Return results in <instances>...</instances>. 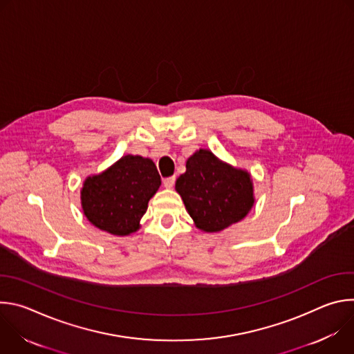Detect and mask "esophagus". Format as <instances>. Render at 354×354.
<instances>
[{
  "mask_svg": "<svg viewBox=\"0 0 354 354\" xmlns=\"http://www.w3.org/2000/svg\"><path fill=\"white\" fill-rule=\"evenodd\" d=\"M175 180H176L175 176H169V178H165V179L162 180V183H164L165 187H172V186L175 185Z\"/></svg>",
  "mask_w": 354,
  "mask_h": 354,
  "instance_id": "34e87169",
  "label": "esophagus"
}]
</instances>
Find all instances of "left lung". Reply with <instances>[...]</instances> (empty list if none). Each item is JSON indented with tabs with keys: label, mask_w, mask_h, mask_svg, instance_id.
I'll use <instances>...</instances> for the list:
<instances>
[{
	"label": "left lung",
	"mask_w": 354,
	"mask_h": 354,
	"mask_svg": "<svg viewBox=\"0 0 354 354\" xmlns=\"http://www.w3.org/2000/svg\"><path fill=\"white\" fill-rule=\"evenodd\" d=\"M175 187L196 227L206 232L238 223L255 201L250 175L221 162L207 149L196 151L187 160Z\"/></svg>",
	"instance_id": "8db88e82"
}]
</instances>
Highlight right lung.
Returning a JSON list of instances; mask_svg holds the SVG:
<instances>
[{
  "instance_id": "1",
  "label": "right lung",
  "mask_w": 354,
  "mask_h": 354,
  "mask_svg": "<svg viewBox=\"0 0 354 354\" xmlns=\"http://www.w3.org/2000/svg\"><path fill=\"white\" fill-rule=\"evenodd\" d=\"M160 185L161 176L153 161L126 156L105 172L86 178L81 190L84 214L99 230L129 235L138 230Z\"/></svg>"
}]
</instances>
